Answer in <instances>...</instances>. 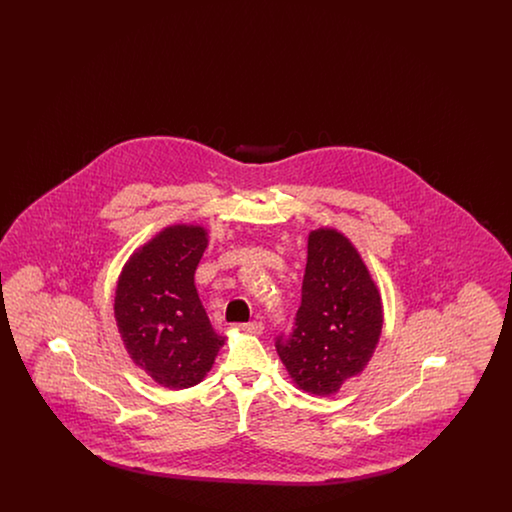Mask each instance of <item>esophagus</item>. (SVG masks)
Masks as SVG:
<instances>
[{
  "mask_svg": "<svg viewBox=\"0 0 512 512\" xmlns=\"http://www.w3.org/2000/svg\"><path fill=\"white\" fill-rule=\"evenodd\" d=\"M240 328H242L244 332H247V334H263V330H265L263 322H259V320H253V322H247V324H242Z\"/></svg>",
  "mask_w": 512,
  "mask_h": 512,
  "instance_id": "34e87169",
  "label": "esophagus"
}]
</instances>
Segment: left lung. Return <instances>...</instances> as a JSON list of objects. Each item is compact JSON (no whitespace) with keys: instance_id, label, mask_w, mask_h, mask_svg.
Masks as SVG:
<instances>
[{"instance_id":"8db88e82","label":"left lung","mask_w":512,"mask_h":512,"mask_svg":"<svg viewBox=\"0 0 512 512\" xmlns=\"http://www.w3.org/2000/svg\"><path fill=\"white\" fill-rule=\"evenodd\" d=\"M382 299L359 251L334 228L309 234L301 307L276 351L297 388L332 395L368 365L382 334Z\"/></svg>"}]
</instances>
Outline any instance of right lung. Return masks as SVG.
Here are the masks:
<instances>
[{"mask_svg": "<svg viewBox=\"0 0 512 512\" xmlns=\"http://www.w3.org/2000/svg\"><path fill=\"white\" fill-rule=\"evenodd\" d=\"M205 247L203 226H167L119 276L115 318L124 347L136 366L169 390L199 384L226 341L213 330L195 290Z\"/></svg>", "mask_w": 512, "mask_h": 512, "instance_id": "right-lung-1", "label": "right lung"}]
</instances>
